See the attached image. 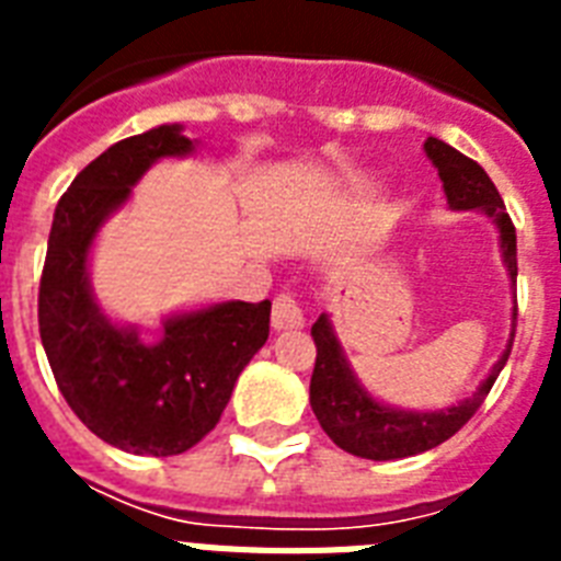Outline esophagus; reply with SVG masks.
<instances>
[{"mask_svg":"<svg viewBox=\"0 0 561 561\" xmlns=\"http://www.w3.org/2000/svg\"><path fill=\"white\" fill-rule=\"evenodd\" d=\"M271 323H273V329H276V332L302 329L306 317H302V306H299V299L290 297V294H279V297L273 299Z\"/></svg>","mask_w":561,"mask_h":561,"instance_id":"obj_1","label":"esophagus"}]
</instances>
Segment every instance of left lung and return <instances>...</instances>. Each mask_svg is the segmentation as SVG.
Here are the masks:
<instances>
[{"label":"left lung","instance_id":"obj_1","mask_svg":"<svg viewBox=\"0 0 561 561\" xmlns=\"http://www.w3.org/2000/svg\"><path fill=\"white\" fill-rule=\"evenodd\" d=\"M425 153L439 171L445 197L454 209H483L489 218H495L497 229H501L504 262L510 267L513 282L518 279L515 224L506 215L504 197L497 194L486 171L480 169L474 160H469L466 153L454 151L451 145H445L443 139H434V136H427ZM515 320H518V306H515ZM311 337L317 343V364L314 375H311V410L320 419V427L329 434V439L343 451L364 457V460H401V457H413V454H422L427 448H436L445 439H451L478 413V408L492 390V383L504 369L510 352H513L515 332L510 337L506 352L497 358V364L492 367L486 381L480 383L478 392L471 399L448 410H436V413H404V410L378 404L352 375L325 314L311 325Z\"/></svg>","mask_w":561,"mask_h":561}]
</instances>
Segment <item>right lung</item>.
<instances>
[{"mask_svg":"<svg viewBox=\"0 0 561 561\" xmlns=\"http://www.w3.org/2000/svg\"><path fill=\"white\" fill-rule=\"evenodd\" d=\"M188 151L180 125H160L95 157L57 201L39 276V337L57 390L92 434L130 454L171 457L201 443L271 334V299L171 317L160 343L110 325L92 299L87 255L101 220L151 162Z\"/></svg>","mask_w":561,"mask_h":561,"instance_id":"add662e5","label":"right lung"}]
</instances>
